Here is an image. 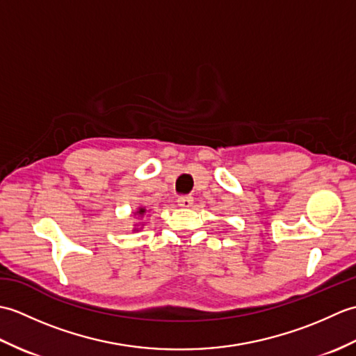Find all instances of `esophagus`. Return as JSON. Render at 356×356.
Returning <instances> with one entry per match:
<instances>
[{
	"instance_id": "esophagus-1",
	"label": "esophagus",
	"mask_w": 356,
	"mask_h": 356,
	"mask_svg": "<svg viewBox=\"0 0 356 356\" xmlns=\"http://www.w3.org/2000/svg\"><path fill=\"white\" fill-rule=\"evenodd\" d=\"M193 202H194V199L191 197V195H180V197L177 199L179 207H182V208H190L193 205Z\"/></svg>"
}]
</instances>
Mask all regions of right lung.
I'll return each instance as SVG.
<instances>
[{
    "instance_id": "right-lung-1",
    "label": "right lung",
    "mask_w": 356,
    "mask_h": 356,
    "mask_svg": "<svg viewBox=\"0 0 356 356\" xmlns=\"http://www.w3.org/2000/svg\"><path fill=\"white\" fill-rule=\"evenodd\" d=\"M136 214H138V216H143V214H145V209L139 208V211H138V213H136Z\"/></svg>"
}]
</instances>
